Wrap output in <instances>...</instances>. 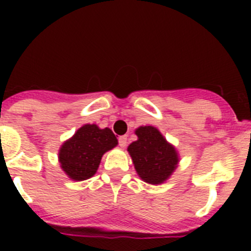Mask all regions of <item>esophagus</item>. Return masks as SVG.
<instances>
[{
	"label": "esophagus",
	"mask_w": 251,
	"mask_h": 251,
	"mask_svg": "<svg viewBox=\"0 0 251 251\" xmlns=\"http://www.w3.org/2000/svg\"><path fill=\"white\" fill-rule=\"evenodd\" d=\"M119 146H121L122 148H126L127 147V143H128V139H127V136H122L119 137Z\"/></svg>",
	"instance_id": "obj_1"
}]
</instances>
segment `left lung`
<instances>
[{
	"label": "left lung",
	"instance_id": "1",
	"mask_svg": "<svg viewBox=\"0 0 251 251\" xmlns=\"http://www.w3.org/2000/svg\"><path fill=\"white\" fill-rule=\"evenodd\" d=\"M134 133L138 139L132 142L127 151L138 176L150 185L166 182L178 167L176 147L152 126H141Z\"/></svg>",
	"mask_w": 251,
	"mask_h": 251
}]
</instances>
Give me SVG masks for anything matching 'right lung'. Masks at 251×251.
Here are the masks:
<instances>
[{
  "mask_svg": "<svg viewBox=\"0 0 251 251\" xmlns=\"http://www.w3.org/2000/svg\"><path fill=\"white\" fill-rule=\"evenodd\" d=\"M117 145L118 139L112 129L84 124L60 147V167L73 181L88 179L97 174L104 153Z\"/></svg>",
  "mask_w": 251,
  "mask_h": 251,
  "instance_id": "add662e5",
  "label": "right lung"
}]
</instances>
